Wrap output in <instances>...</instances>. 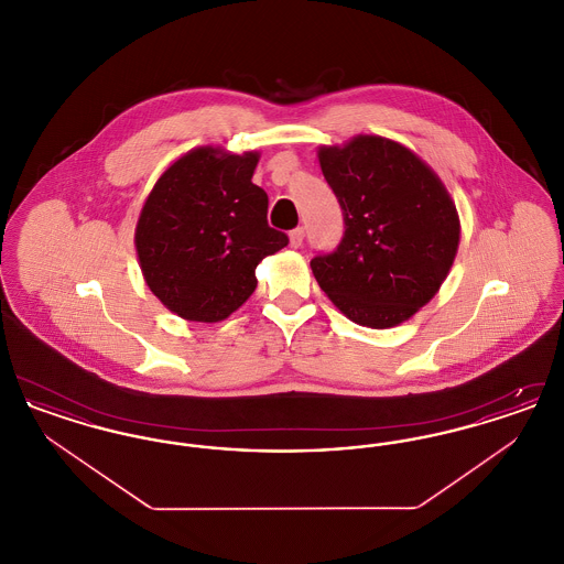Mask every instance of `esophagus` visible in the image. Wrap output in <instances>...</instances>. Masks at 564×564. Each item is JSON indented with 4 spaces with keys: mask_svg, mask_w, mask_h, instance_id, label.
Segmentation results:
<instances>
[{
    "mask_svg": "<svg viewBox=\"0 0 564 564\" xmlns=\"http://www.w3.org/2000/svg\"><path fill=\"white\" fill-rule=\"evenodd\" d=\"M302 241H304V230H302V228H295V230L290 232V245H292V247L297 249V247L302 245Z\"/></svg>",
    "mask_w": 564,
    "mask_h": 564,
    "instance_id": "obj_1",
    "label": "esophagus"
}]
</instances>
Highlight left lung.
<instances>
[{"label": "left lung", "instance_id": "1", "mask_svg": "<svg viewBox=\"0 0 564 564\" xmlns=\"http://www.w3.org/2000/svg\"><path fill=\"white\" fill-rule=\"evenodd\" d=\"M317 156L345 215L336 251L311 260L319 288L352 323L387 329L408 322L453 269L455 200L427 162L380 134L322 145Z\"/></svg>", "mask_w": 564, "mask_h": 564}]
</instances>
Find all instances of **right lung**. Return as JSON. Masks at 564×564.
<instances>
[{
	"label": "right lung",
	"mask_w": 564,
	"mask_h": 564,
	"mask_svg": "<svg viewBox=\"0 0 564 564\" xmlns=\"http://www.w3.org/2000/svg\"><path fill=\"white\" fill-rule=\"evenodd\" d=\"M260 154L200 145L148 194L134 249L150 292L186 322L228 319L256 292V267L288 245L267 221L269 196L251 182Z\"/></svg>",
	"instance_id": "add662e5"
}]
</instances>
